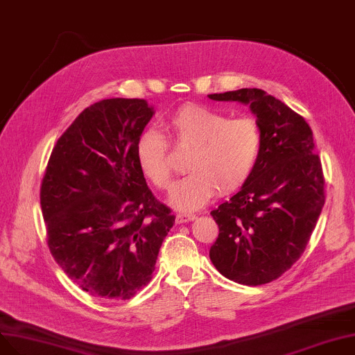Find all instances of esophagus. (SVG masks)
Wrapping results in <instances>:
<instances>
[{"label":"esophagus","mask_w":355,"mask_h":355,"mask_svg":"<svg viewBox=\"0 0 355 355\" xmlns=\"http://www.w3.org/2000/svg\"><path fill=\"white\" fill-rule=\"evenodd\" d=\"M194 219H196V215H193V214H177V216H175L177 224H184V222L194 220Z\"/></svg>","instance_id":"34e87169"}]
</instances>
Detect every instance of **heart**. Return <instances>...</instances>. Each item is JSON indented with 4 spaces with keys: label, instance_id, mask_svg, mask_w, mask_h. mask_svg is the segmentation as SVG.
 Wrapping results in <instances>:
<instances>
[{
    "label": "heart",
    "instance_id": "heart-1",
    "mask_svg": "<svg viewBox=\"0 0 355 355\" xmlns=\"http://www.w3.org/2000/svg\"><path fill=\"white\" fill-rule=\"evenodd\" d=\"M175 148H190L187 175L177 181L169 202L180 211L205 206L218 190L224 194L243 187L261 152V133L252 116L228 118L203 105H184L161 123ZM136 159L141 174L161 190L171 186L173 165L169 144L155 130L143 133L136 144Z\"/></svg>",
    "mask_w": 355,
    "mask_h": 355
}]
</instances>
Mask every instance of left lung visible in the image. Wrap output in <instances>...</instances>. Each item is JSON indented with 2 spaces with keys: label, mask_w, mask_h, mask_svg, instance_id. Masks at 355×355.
<instances>
[{
  "label": "left lung",
  "mask_w": 355,
  "mask_h": 355,
  "mask_svg": "<svg viewBox=\"0 0 355 355\" xmlns=\"http://www.w3.org/2000/svg\"><path fill=\"white\" fill-rule=\"evenodd\" d=\"M250 105L261 133L252 177L211 212L219 235L214 266L243 285L279 278L304 253L324 205V177L313 131L300 114L261 89L207 95Z\"/></svg>",
  "instance_id": "8db88e82"
}]
</instances>
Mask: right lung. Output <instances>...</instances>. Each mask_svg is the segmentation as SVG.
Wrapping results in <instances>:
<instances>
[{
  "label": "right lung",
  "instance_id": "add662e5",
  "mask_svg": "<svg viewBox=\"0 0 355 355\" xmlns=\"http://www.w3.org/2000/svg\"><path fill=\"white\" fill-rule=\"evenodd\" d=\"M152 115L144 99L90 105L57 140L42 178L52 257L83 291L107 301L130 300L149 284L175 222L136 159Z\"/></svg>",
  "mask_w": 355,
  "mask_h": 355
}]
</instances>
